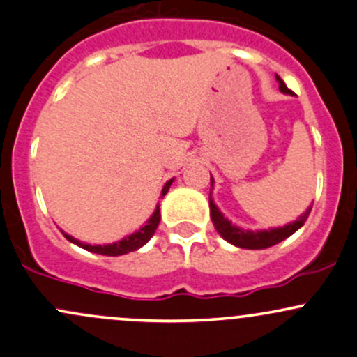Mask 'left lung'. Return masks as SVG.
I'll use <instances>...</instances> for the list:
<instances>
[{
    "label": "left lung",
    "instance_id": "left-lung-1",
    "mask_svg": "<svg viewBox=\"0 0 357 357\" xmlns=\"http://www.w3.org/2000/svg\"><path fill=\"white\" fill-rule=\"evenodd\" d=\"M275 80L279 82V89L282 93H289V96H294L292 90L287 89V85L284 84L282 78L279 75H275ZM210 186L213 188V178L210 176ZM210 217H212V222L215 226L217 232L226 239L227 243L231 245L238 246V248H245V250H265V248H270L277 243L284 241V239L289 238L291 234H294L303 224L306 222L307 215H310L311 207H307V210L299 217L298 220L294 222L287 224L284 227H273V229H267V231H250V229H241L231 222V220L224 217V213L217 208V205L213 204L212 200V191H210Z\"/></svg>",
    "mask_w": 357,
    "mask_h": 357
}]
</instances>
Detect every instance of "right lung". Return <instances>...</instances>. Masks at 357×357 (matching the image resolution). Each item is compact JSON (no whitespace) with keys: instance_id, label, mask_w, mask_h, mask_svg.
Returning a JSON list of instances; mask_svg holds the SVG:
<instances>
[{"instance_id":"right-lung-1","label":"right lung","mask_w":357,"mask_h":357,"mask_svg":"<svg viewBox=\"0 0 357 357\" xmlns=\"http://www.w3.org/2000/svg\"><path fill=\"white\" fill-rule=\"evenodd\" d=\"M172 181H174V179H169L166 185H164L160 197H164V195L167 193L169 186H171ZM159 222H160V208H159V205H157V208L153 210L152 217H150L147 222H145V226H142L138 231H135L133 234L123 238L121 241L112 243V245H104V246L102 245H87V243L78 241V239H75L73 236L66 234V232H63V234H65V238L68 239L70 243L84 248V250H87V251H92V253L106 255V257H119V255H126V253H130V251H135V250H138V248L147 245V243L150 241V238L153 236V232H155L157 226H159Z\"/></svg>"}]
</instances>
